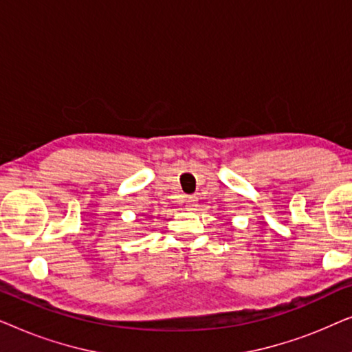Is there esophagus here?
I'll return each mask as SVG.
<instances>
[{
    "mask_svg": "<svg viewBox=\"0 0 352 352\" xmlns=\"http://www.w3.org/2000/svg\"><path fill=\"white\" fill-rule=\"evenodd\" d=\"M195 205H197V197H194V195H189L186 199V206H187V210H194L195 208Z\"/></svg>",
    "mask_w": 352,
    "mask_h": 352,
    "instance_id": "1",
    "label": "esophagus"
}]
</instances>
